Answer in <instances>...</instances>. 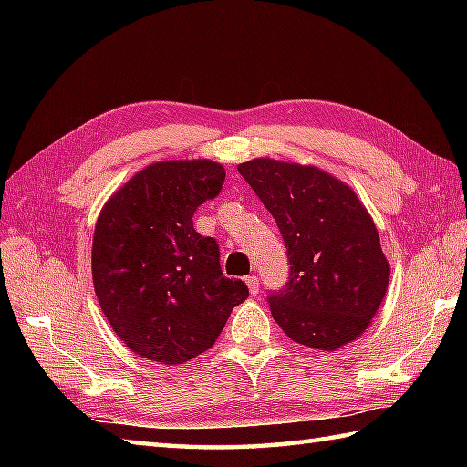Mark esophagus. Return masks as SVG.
I'll return each instance as SVG.
<instances>
[{
	"label": "esophagus",
	"instance_id": "34e87169",
	"mask_svg": "<svg viewBox=\"0 0 467 467\" xmlns=\"http://www.w3.org/2000/svg\"><path fill=\"white\" fill-rule=\"evenodd\" d=\"M246 285H249L251 295H256L261 291V285H259V279H256V276H246Z\"/></svg>",
	"mask_w": 467,
	"mask_h": 467
}]
</instances>
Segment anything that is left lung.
Listing matches in <instances>:
<instances>
[{"label": "left lung", "instance_id": "8db88e82", "mask_svg": "<svg viewBox=\"0 0 467 467\" xmlns=\"http://www.w3.org/2000/svg\"><path fill=\"white\" fill-rule=\"evenodd\" d=\"M239 172L273 214L289 254V283L269 299L273 319L289 339L319 351L361 337L391 266L353 188L323 168L275 158H253Z\"/></svg>", "mask_w": 467, "mask_h": 467}]
</instances>
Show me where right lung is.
<instances>
[{
    "mask_svg": "<svg viewBox=\"0 0 467 467\" xmlns=\"http://www.w3.org/2000/svg\"><path fill=\"white\" fill-rule=\"evenodd\" d=\"M223 164L154 162L108 198L92 243V281L104 317L128 349L178 365L211 349L243 281L223 276L218 244L194 231V211L221 192Z\"/></svg>",
    "mask_w": 467,
    "mask_h": 467,
    "instance_id": "obj_1",
    "label": "right lung"
}]
</instances>
